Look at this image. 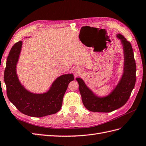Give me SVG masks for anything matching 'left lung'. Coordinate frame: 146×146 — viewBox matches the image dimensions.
<instances>
[{
  "mask_svg": "<svg viewBox=\"0 0 146 146\" xmlns=\"http://www.w3.org/2000/svg\"><path fill=\"white\" fill-rule=\"evenodd\" d=\"M117 37L123 44L124 67L122 77L112 92L106 97H99L87 87L82 78H76L83 103L90 111L110 112L119 109L126 103L134 88L136 82V63L132 45L121 34H118Z\"/></svg>",
  "mask_w": 146,
  "mask_h": 146,
  "instance_id": "1",
  "label": "left lung"
}]
</instances>
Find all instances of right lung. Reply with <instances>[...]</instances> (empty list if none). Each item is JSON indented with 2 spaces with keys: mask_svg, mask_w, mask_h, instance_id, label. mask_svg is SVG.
<instances>
[{
  "mask_svg": "<svg viewBox=\"0 0 146 146\" xmlns=\"http://www.w3.org/2000/svg\"><path fill=\"white\" fill-rule=\"evenodd\" d=\"M22 45V41L13 45L5 69L4 80L9 100L20 112L30 117H42L57 113L62 108L69 83L74 79L73 74L62 75L56 78L46 93L36 94L29 92L19 82L16 73Z\"/></svg>",
  "mask_w": 146,
  "mask_h": 146,
  "instance_id": "right-lung-1",
  "label": "right lung"
}]
</instances>
